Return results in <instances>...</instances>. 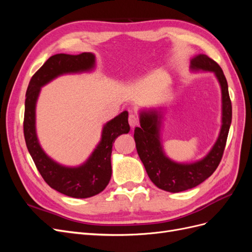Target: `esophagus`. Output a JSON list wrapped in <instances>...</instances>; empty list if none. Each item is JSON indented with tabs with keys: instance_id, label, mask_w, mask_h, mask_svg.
Segmentation results:
<instances>
[{
	"instance_id": "1",
	"label": "esophagus",
	"mask_w": 252,
	"mask_h": 252,
	"mask_svg": "<svg viewBox=\"0 0 252 252\" xmlns=\"http://www.w3.org/2000/svg\"><path fill=\"white\" fill-rule=\"evenodd\" d=\"M128 122H129V125H130V127L134 128L135 126L139 125V118H138V116H135V114L131 113V114H129Z\"/></svg>"
}]
</instances>
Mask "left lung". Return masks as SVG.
Wrapping results in <instances>:
<instances>
[{
  "instance_id": "1",
  "label": "left lung",
  "mask_w": 252,
  "mask_h": 252,
  "mask_svg": "<svg viewBox=\"0 0 252 252\" xmlns=\"http://www.w3.org/2000/svg\"><path fill=\"white\" fill-rule=\"evenodd\" d=\"M191 70L215 72L222 90V127L217 142L208 155L190 164L171 161L164 154L159 141L162 116L157 110L140 113L141 127L134 129L136 151L149 179L159 189L169 192H181L200 185L216 171L222 159L232 119L231 101L228 84L222 68L206 55H199L190 61Z\"/></svg>"
}]
</instances>
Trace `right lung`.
<instances>
[{
    "instance_id": "1",
    "label": "right lung",
    "mask_w": 252,
    "mask_h": 252,
    "mask_svg": "<svg viewBox=\"0 0 252 252\" xmlns=\"http://www.w3.org/2000/svg\"><path fill=\"white\" fill-rule=\"evenodd\" d=\"M95 58L90 52L72 56L59 53L50 57L29 82L26 91L24 136L37 170L57 191L75 199H86L102 192L111 178L112 145L119 135L128 133V112L123 111L103 127L102 139L87 161L79 167H65L51 159L41 148L35 132V104L41 87L64 73L89 71Z\"/></svg>"
}]
</instances>
